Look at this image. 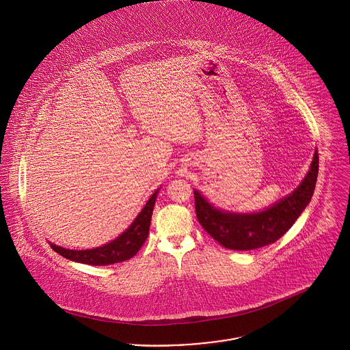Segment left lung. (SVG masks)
Masks as SVG:
<instances>
[{"label":"left lung","mask_w":350,"mask_h":350,"mask_svg":"<svg viewBox=\"0 0 350 350\" xmlns=\"http://www.w3.org/2000/svg\"><path fill=\"white\" fill-rule=\"evenodd\" d=\"M319 154L299 186L282 200L258 213H232L217 208L194 189L196 213L200 226L227 250H250L275 243L290 230L314 196Z\"/></svg>","instance_id":"obj_1"}]
</instances>
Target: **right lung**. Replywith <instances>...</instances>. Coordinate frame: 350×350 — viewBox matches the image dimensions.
<instances>
[{
	"instance_id": "1",
	"label": "right lung",
	"mask_w": 350,
	"mask_h": 350,
	"mask_svg": "<svg viewBox=\"0 0 350 350\" xmlns=\"http://www.w3.org/2000/svg\"><path fill=\"white\" fill-rule=\"evenodd\" d=\"M159 190L160 189H157L150 196L146 206L142 208V211L137 214V217L133 219L131 226L122 234H119L117 239H114L113 241H110L102 247H98V248H93V250H67V248H63V247H59V245H55L50 243L51 248L70 261L86 264V265L103 267V265H111V264L130 260L139 252L142 245L147 240V236L150 232L152 211L154 207V202L157 198Z\"/></svg>"
}]
</instances>
